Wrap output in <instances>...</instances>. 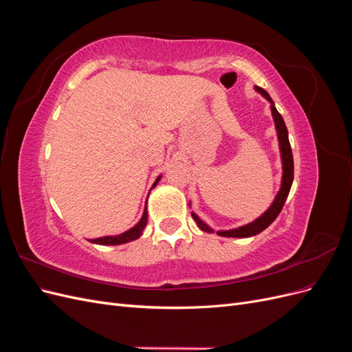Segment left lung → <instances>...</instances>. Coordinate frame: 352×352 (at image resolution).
I'll return each instance as SVG.
<instances>
[{
    "instance_id": "1",
    "label": "left lung",
    "mask_w": 352,
    "mask_h": 352,
    "mask_svg": "<svg viewBox=\"0 0 352 352\" xmlns=\"http://www.w3.org/2000/svg\"><path fill=\"white\" fill-rule=\"evenodd\" d=\"M255 91L260 92L263 97L270 101V109H272V114L274 119V124H276V131H278V138H279V148H280V155H282V164H283V176H282V186L280 190L276 195L273 204L270 206V208L264 212L263 216H260L258 219H255L254 221L248 223V225L236 228V229H230V230H219L217 235L220 236H226V238H250L257 235V233L263 232L265 228H269L272 223L276 220V217L279 216V212L282 211L285 201L289 195V190L294 182V157H292V150H291V144H289V138H287V129L286 124L282 119L280 113L276 110L274 102L270 98V95L265 92L263 88L255 87ZM192 217L197 221V225L201 230L204 232H212L204 221H202L195 212H192Z\"/></svg>"
}]
</instances>
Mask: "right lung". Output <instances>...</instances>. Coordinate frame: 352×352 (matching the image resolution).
Returning <instances> with one entry per match:
<instances>
[{
    "label": "right lung",
    "instance_id": "1",
    "mask_svg": "<svg viewBox=\"0 0 352 352\" xmlns=\"http://www.w3.org/2000/svg\"><path fill=\"white\" fill-rule=\"evenodd\" d=\"M160 177H162V176L157 177L154 186L157 185ZM146 220H148V212H146V206H145V210H144V214H142L141 220L138 221V225L133 226L132 229L126 230L124 233H120V235H117V236H104V238H97V239H89V242L98 243V245H120V243L135 241V239H138V238L142 235V230L146 226Z\"/></svg>",
    "mask_w": 352,
    "mask_h": 352
}]
</instances>
